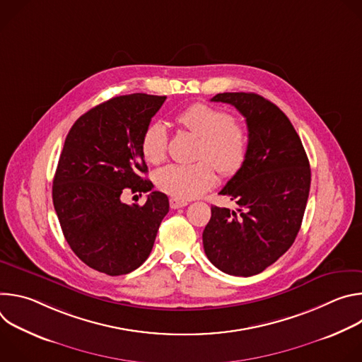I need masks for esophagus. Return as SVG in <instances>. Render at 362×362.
I'll return each mask as SVG.
<instances>
[{
    "label": "esophagus",
    "mask_w": 362,
    "mask_h": 362,
    "mask_svg": "<svg viewBox=\"0 0 362 362\" xmlns=\"http://www.w3.org/2000/svg\"><path fill=\"white\" fill-rule=\"evenodd\" d=\"M169 203H170V208H172V209H179V208H183V206L187 204V202L179 200V199H176V197H170Z\"/></svg>",
    "instance_id": "34e87169"
}]
</instances>
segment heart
Returning a JSON list of instances; mask_svg holds the SVG:
<instances>
[{
  "instance_id": "b5f03b06",
  "label": "heart",
  "mask_w": 362,
  "mask_h": 362,
  "mask_svg": "<svg viewBox=\"0 0 362 362\" xmlns=\"http://www.w3.org/2000/svg\"><path fill=\"white\" fill-rule=\"evenodd\" d=\"M176 122L202 139L199 158L206 160L193 165L172 163L159 169L156 185L165 193L180 200L197 197L215 185L214 165L223 176H232L243 166L249 150V134L228 112L206 103H194L177 113ZM168 141L165 123L151 122L144 129L140 143L144 159L153 165L165 160Z\"/></svg>"
}]
</instances>
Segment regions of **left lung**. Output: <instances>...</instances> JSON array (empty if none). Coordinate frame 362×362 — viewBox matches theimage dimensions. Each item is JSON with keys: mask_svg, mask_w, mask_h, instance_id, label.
I'll use <instances>...</instances> for the list:
<instances>
[{"mask_svg": "<svg viewBox=\"0 0 362 362\" xmlns=\"http://www.w3.org/2000/svg\"><path fill=\"white\" fill-rule=\"evenodd\" d=\"M245 117L249 150L243 166L219 194L236 211L212 206L203 230L209 261L235 276L261 274L292 246L311 187V169L302 141L285 113L255 93H219Z\"/></svg>", "mask_w": 362, "mask_h": 362, "instance_id": "1", "label": "left lung"}]
</instances>
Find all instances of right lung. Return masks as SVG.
Instances as JSON below:
<instances>
[{"label":"right lung","instance_id":"obj_1","mask_svg":"<svg viewBox=\"0 0 362 362\" xmlns=\"http://www.w3.org/2000/svg\"><path fill=\"white\" fill-rule=\"evenodd\" d=\"M166 95L134 93L93 107L70 129L53 180V203L64 238L90 268L110 276L148 257L169 212L165 193L143 177L141 136ZM126 189L150 191L144 205L121 202Z\"/></svg>","mask_w":362,"mask_h":362}]
</instances>
